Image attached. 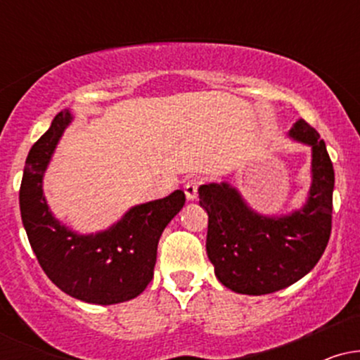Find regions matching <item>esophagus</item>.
<instances>
[{"instance_id": "1", "label": "esophagus", "mask_w": 360, "mask_h": 360, "mask_svg": "<svg viewBox=\"0 0 360 360\" xmlns=\"http://www.w3.org/2000/svg\"><path fill=\"white\" fill-rule=\"evenodd\" d=\"M201 181L198 179V177H193V179H188L184 184V193H186V198H188V201H193L196 200L198 196V188H200Z\"/></svg>"}]
</instances>
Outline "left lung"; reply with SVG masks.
<instances>
[{
    "label": "left lung",
    "instance_id": "left-lung-1",
    "mask_svg": "<svg viewBox=\"0 0 360 360\" xmlns=\"http://www.w3.org/2000/svg\"><path fill=\"white\" fill-rule=\"evenodd\" d=\"M289 135L313 150V183L298 212L260 217L226 183L198 189L208 213V259L223 286L240 295H269L300 281L316 266L332 233L335 172L325 142L304 120L296 122Z\"/></svg>",
    "mask_w": 360,
    "mask_h": 360
}]
</instances>
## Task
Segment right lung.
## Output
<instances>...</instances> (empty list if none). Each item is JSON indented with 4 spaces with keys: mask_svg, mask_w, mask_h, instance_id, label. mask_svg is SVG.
<instances>
[{
    "mask_svg": "<svg viewBox=\"0 0 360 360\" xmlns=\"http://www.w3.org/2000/svg\"><path fill=\"white\" fill-rule=\"evenodd\" d=\"M71 118L69 110L60 111L28 152L20 186L22 221L40 267L65 295L86 303H123L137 298L154 278L157 243L186 196L177 189L162 200L134 206L117 225L96 235L65 229L49 210L42 177Z\"/></svg>",
    "mask_w": 360,
    "mask_h": 360,
    "instance_id": "1",
    "label": "right lung"
}]
</instances>
